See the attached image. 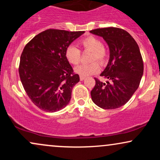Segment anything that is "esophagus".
<instances>
[{"instance_id":"1","label":"esophagus","mask_w":160,"mask_h":160,"mask_svg":"<svg viewBox=\"0 0 160 160\" xmlns=\"http://www.w3.org/2000/svg\"><path fill=\"white\" fill-rule=\"evenodd\" d=\"M80 80H83L84 79H85V77H84V76H80Z\"/></svg>"}]
</instances>
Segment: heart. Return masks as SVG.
Instances as JSON below:
<instances>
[{"label":"heart","mask_w":160,"mask_h":160,"mask_svg":"<svg viewBox=\"0 0 160 160\" xmlns=\"http://www.w3.org/2000/svg\"><path fill=\"white\" fill-rule=\"evenodd\" d=\"M80 45L84 51H90L92 52L89 57V61L93 62L78 66L75 68V72L80 76H89L98 73L100 70V67L95 61L104 64L107 61L108 56L107 50L103 47L102 42L98 38L89 36L80 40ZM65 56L68 62L71 65H77L80 63L81 53L80 49L74 46H69L66 48Z\"/></svg>","instance_id":"1"}]
</instances>
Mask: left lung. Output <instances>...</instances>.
I'll list each match as a JSON object with an SVG mask.
<instances>
[{
	"mask_svg": "<svg viewBox=\"0 0 160 160\" xmlns=\"http://www.w3.org/2000/svg\"><path fill=\"white\" fill-rule=\"evenodd\" d=\"M90 33L103 38L110 49L109 62L100 74L108 81L95 78L92 100L103 109H116L128 102L140 84L144 72L140 49L132 37L123 29L103 28Z\"/></svg>",
	"mask_w": 160,
	"mask_h": 160,
	"instance_id": "1",
	"label": "left lung"
}]
</instances>
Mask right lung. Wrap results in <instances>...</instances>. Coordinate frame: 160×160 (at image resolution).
<instances>
[{"instance_id":"1","label":"right lung","mask_w":160,"mask_h":160,"mask_svg":"<svg viewBox=\"0 0 160 160\" xmlns=\"http://www.w3.org/2000/svg\"><path fill=\"white\" fill-rule=\"evenodd\" d=\"M84 32L48 29L25 45L20 57V80L40 109L53 113L69 103L80 77L66 59L65 49Z\"/></svg>"}]
</instances>
